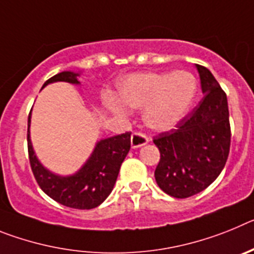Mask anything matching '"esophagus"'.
I'll return each instance as SVG.
<instances>
[{"label": "esophagus", "mask_w": 254, "mask_h": 254, "mask_svg": "<svg viewBox=\"0 0 254 254\" xmlns=\"http://www.w3.org/2000/svg\"><path fill=\"white\" fill-rule=\"evenodd\" d=\"M147 142H149V138H147L146 134L142 133V132H133V133H132L131 145L133 149L143 146V145H146Z\"/></svg>", "instance_id": "esophagus-1"}]
</instances>
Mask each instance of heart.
Segmentation results:
<instances>
[{"instance_id": "obj_1", "label": "heart", "mask_w": 254, "mask_h": 254, "mask_svg": "<svg viewBox=\"0 0 254 254\" xmlns=\"http://www.w3.org/2000/svg\"><path fill=\"white\" fill-rule=\"evenodd\" d=\"M196 93V77L187 71L134 73L118 85L121 102L134 109L143 108V122L156 131L176 126L188 112ZM108 107L117 114L126 113L116 99L109 100Z\"/></svg>"}]
</instances>
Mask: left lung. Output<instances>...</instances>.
Returning a JSON list of instances; mask_svg holds the SVG:
<instances>
[{"label": "left lung", "instance_id": "left-lung-1", "mask_svg": "<svg viewBox=\"0 0 254 254\" xmlns=\"http://www.w3.org/2000/svg\"><path fill=\"white\" fill-rule=\"evenodd\" d=\"M203 98L169 131L154 136L160 152L155 179L167 194L187 198L219 177L230 150V122L225 91L206 67L197 64Z\"/></svg>", "mask_w": 254, "mask_h": 254}]
</instances>
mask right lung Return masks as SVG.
<instances>
[{
  "mask_svg": "<svg viewBox=\"0 0 254 254\" xmlns=\"http://www.w3.org/2000/svg\"><path fill=\"white\" fill-rule=\"evenodd\" d=\"M76 76L73 72L57 73L48 78L43 87L56 81L78 84ZM29 125L30 114L28 117L29 161L35 181L44 193L61 205L77 210H90L104 202L113 190L121 165L131 149V132L99 141L90 159L76 174L58 177L44 169L38 161L29 138Z\"/></svg>",
  "mask_w": 254,
  "mask_h": 254,
  "instance_id": "obj_1",
  "label": "right lung"
}]
</instances>
